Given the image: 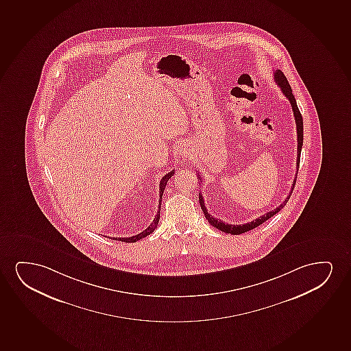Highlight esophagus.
I'll return each mask as SVG.
<instances>
[{"label": "esophagus", "mask_w": 351, "mask_h": 351, "mask_svg": "<svg viewBox=\"0 0 351 351\" xmlns=\"http://www.w3.org/2000/svg\"><path fill=\"white\" fill-rule=\"evenodd\" d=\"M180 155L182 156L183 158H187V157H189L187 151H184L183 149H181V151H180Z\"/></svg>", "instance_id": "obj_1"}]
</instances>
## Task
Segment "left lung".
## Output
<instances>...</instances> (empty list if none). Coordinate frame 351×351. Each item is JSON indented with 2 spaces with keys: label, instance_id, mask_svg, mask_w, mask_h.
I'll list each match as a JSON object with an SVG mask.
<instances>
[{
  "label": "left lung",
  "instance_id": "left-lung-1",
  "mask_svg": "<svg viewBox=\"0 0 351 351\" xmlns=\"http://www.w3.org/2000/svg\"><path fill=\"white\" fill-rule=\"evenodd\" d=\"M274 81L276 82L278 87L281 88L283 94H285V96H286L288 100H289V102H291V110H293V114H294V118H295L296 133H298V156H296V157H298V158H296V175H298V170H299L298 168H299V164H300L301 147H302V141H304V123H302V117H301L300 110H299L298 105H296L295 97H294L293 93H291V86H289V83H288L287 78L283 75L281 70H276V71L274 73ZM197 176H199L201 181V176L199 175V173H197ZM295 182L296 178H294V182H293V186H291V191H289V195L287 196V199L283 201L281 205L278 206V208L270 210V212L264 214V215H261L260 218L255 219V220L251 221V223H243V225H231V223H225L223 221H221V220L213 218V217L207 212V208L205 207V202H204V197H202L201 194H199L201 210H202V212L205 214L206 219L208 220V223H210L212 226H214V228H217L218 230L225 233L241 234V233L247 232V231H250L252 228L260 226L261 223L267 221L268 219L271 218L273 215H275L278 212L282 210L285 205H286L288 200H289V197H291V191L294 189Z\"/></svg>",
  "mask_w": 351,
  "mask_h": 351
}]
</instances>
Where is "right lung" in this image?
I'll return each instance as SVG.
<instances>
[{"label": "right lung", "mask_w": 351, "mask_h": 351, "mask_svg": "<svg viewBox=\"0 0 351 351\" xmlns=\"http://www.w3.org/2000/svg\"><path fill=\"white\" fill-rule=\"evenodd\" d=\"M173 173H175V170L173 171H170V173H167V175H164L163 178L160 180V206H158V210H157V215H156L155 219H154V221L152 223H150V226L144 230L143 232L139 233L137 236H133V237H120L115 238L113 237V239L115 241H125V243H134V241H141L143 238L147 237L150 233L154 232L155 231L156 228H157V225H158V221H160V202H162V196H163L164 189H165V186H167V183H168L169 178H171Z\"/></svg>", "instance_id": "1"}]
</instances>
